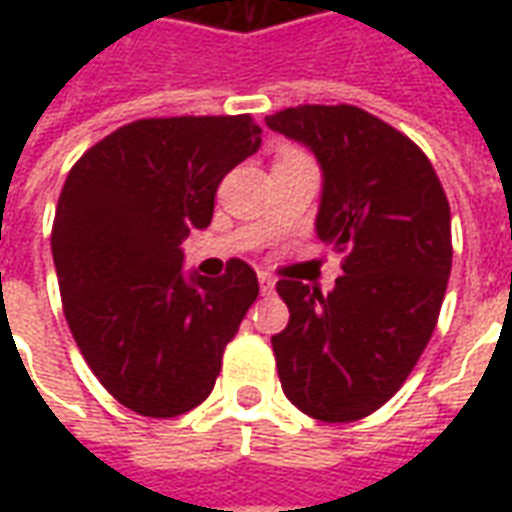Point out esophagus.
<instances>
[{
	"mask_svg": "<svg viewBox=\"0 0 512 512\" xmlns=\"http://www.w3.org/2000/svg\"><path fill=\"white\" fill-rule=\"evenodd\" d=\"M274 288H277L274 277H271V274H260V293H263V296H268V293H274Z\"/></svg>",
	"mask_w": 512,
	"mask_h": 512,
	"instance_id": "34e87169",
	"label": "esophagus"
}]
</instances>
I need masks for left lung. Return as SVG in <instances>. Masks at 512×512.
Returning a JSON list of instances; mask_svg holds the SVG:
<instances>
[{
	"label": "left lung",
	"instance_id": "1",
	"mask_svg": "<svg viewBox=\"0 0 512 512\" xmlns=\"http://www.w3.org/2000/svg\"><path fill=\"white\" fill-rule=\"evenodd\" d=\"M323 169L318 238L343 255L332 293L279 279L271 337L282 389L321 422L370 417L406 384L439 321L452 268L450 202L428 156L359 106L304 104L266 117Z\"/></svg>",
	"mask_w": 512,
	"mask_h": 512
}]
</instances>
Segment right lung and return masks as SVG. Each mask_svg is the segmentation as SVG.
<instances>
[{
  "mask_svg": "<svg viewBox=\"0 0 512 512\" xmlns=\"http://www.w3.org/2000/svg\"><path fill=\"white\" fill-rule=\"evenodd\" d=\"M249 115L145 117L95 142L62 186L51 255L65 321L117 403L178 417L211 395L260 285L227 260L183 279L180 241L211 224L222 178L260 147Z\"/></svg>",
  "mask_w": 512,
  "mask_h": 512,
  "instance_id": "obj_1",
  "label": "right lung"
}]
</instances>
